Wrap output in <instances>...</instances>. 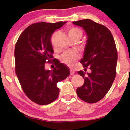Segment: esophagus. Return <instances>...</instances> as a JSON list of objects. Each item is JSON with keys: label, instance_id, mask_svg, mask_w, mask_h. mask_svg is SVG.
Segmentation results:
<instances>
[{"label": "esophagus", "instance_id": "esophagus-1", "mask_svg": "<svg viewBox=\"0 0 130 130\" xmlns=\"http://www.w3.org/2000/svg\"><path fill=\"white\" fill-rule=\"evenodd\" d=\"M74 73H75V72H74L73 70H70V74H71V75H73V74H74Z\"/></svg>", "mask_w": 130, "mask_h": 130}]
</instances>
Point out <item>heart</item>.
Here are the masks:
<instances>
[{"mask_svg": "<svg viewBox=\"0 0 130 130\" xmlns=\"http://www.w3.org/2000/svg\"><path fill=\"white\" fill-rule=\"evenodd\" d=\"M68 36L72 41L79 40L83 37V32L77 27H70L67 30ZM78 59V54L75 51H70L64 53L60 57L62 63L69 67H71Z\"/></svg>", "mask_w": 130, "mask_h": 130, "instance_id": "obj_1", "label": "heart"}]
</instances>
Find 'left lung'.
<instances>
[{
  "label": "left lung",
  "instance_id": "8db88e82",
  "mask_svg": "<svg viewBox=\"0 0 130 130\" xmlns=\"http://www.w3.org/2000/svg\"><path fill=\"white\" fill-rule=\"evenodd\" d=\"M83 27L87 35V44L80 63L92 72L85 75L84 84L76 89L79 98L89 103L98 102L111 89L116 76L117 51L114 37L106 27L91 19H86L73 22Z\"/></svg>",
  "mask_w": 130,
  "mask_h": 130
}]
</instances>
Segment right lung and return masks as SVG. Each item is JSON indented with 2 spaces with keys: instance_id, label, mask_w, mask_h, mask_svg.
Segmentation results:
<instances>
[{
  "instance_id": "1",
  "label": "right lung",
  "mask_w": 130,
  "mask_h": 130,
  "mask_svg": "<svg viewBox=\"0 0 130 130\" xmlns=\"http://www.w3.org/2000/svg\"><path fill=\"white\" fill-rule=\"evenodd\" d=\"M65 22L32 24L21 33L16 43V76L27 96L40 105L48 104L56 100L59 95L57 83L70 74L66 65L54 59L51 42L53 32ZM49 63L56 65L51 71L45 69V64Z\"/></svg>"
}]
</instances>
